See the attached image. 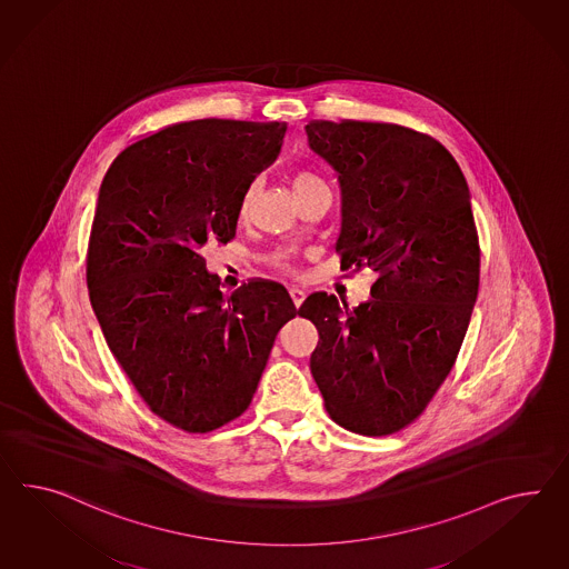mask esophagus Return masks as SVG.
<instances>
[{
	"label": "esophagus",
	"instance_id": "obj_1",
	"mask_svg": "<svg viewBox=\"0 0 569 569\" xmlns=\"http://www.w3.org/2000/svg\"><path fill=\"white\" fill-rule=\"evenodd\" d=\"M289 292H291V299L292 303H295V307L303 306V301H306V291H301V289L292 287L291 291Z\"/></svg>",
	"mask_w": 569,
	"mask_h": 569
}]
</instances>
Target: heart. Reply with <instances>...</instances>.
<instances>
[{"instance_id":"obj_1","label":"heart","mask_w":569,"mask_h":569,"mask_svg":"<svg viewBox=\"0 0 569 569\" xmlns=\"http://www.w3.org/2000/svg\"><path fill=\"white\" fill-rule=\"evenodd\" d=\"M292 193H301V191L309 190H318V188H328L326 186V181L321 179L318 173H313V171H297L291 179ZM251 196H253V190L248 188V190L241 193V198H239V204H237V217L239 219H246L249 212V206H251ZM274 263L280 266V260H274Z\"/></svg>"}]
</instances>
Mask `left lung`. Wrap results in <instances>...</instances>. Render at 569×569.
I'll return each instance as SVG.
<instances>
[{
  "mask_svg": "<svg viewBox=\"0 0 569 569\" xmlns=\"http://www.w3.org/2000/svg\"><path fill=\"white\" fill-rule=\"evenodd\" d=\"M309 147L342 188V270H371V301L309 295L299 316L320 342L311 376L332 421L392 436L433 400L467 336L481 282V246L467 179L421 131L371 121H311Z\"/></svg>",
  "mask_w": 569,
  "mask_h": 569,
  "instance_id": "1",
  "label": "left lung"
}]
</instances>
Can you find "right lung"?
<instances>
[{"mask_svg": "<svg viewBox=\"0 0 569 569\" xmlns=\"http://www.w3.org/2000/svg\"><path fill=\"white\" fill-rule=\"evenodd\" d=\"M287 123L196 119L123 148L102 179L87 251L90 303L147 407L188 433L241 417L278 330L299 313L282 284L222 295L204 246L229 243L253 173Z\"/></svg>", "mask_w": 569, "mask_h": 569, "instance_id": "obj_1", "label": "right lung"}]
</instances>
